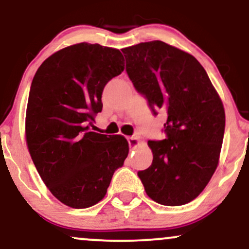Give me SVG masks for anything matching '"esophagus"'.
<instances>
[{"label":"esophagus","mask_w":249,"mask_h":249,"mask_svg":"<svg viewBox=\"0 0 249 249\" xmlns=\"http://www.w3.org/2000/svg\"><path fill=\"white\" fill-rule=\"evenodd\" d=\"M127 141H128V145H130L131 148H136L139 144H141L139 138H137V137H130V138H127Z\"/></svg>","instance_id":"34e87169"}]
</instances>
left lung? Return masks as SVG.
<instances>
[{
    "instance_id": "obj_1",
    "label": "left lung",
    "mask_w": 249,
    "mask_h": 249,
    "mask_svg": "<svg viewBox=\"0 0 249 249\" xmlns=\"http://www.w3.org/2000/svg\"><path fill=\"white\" fill-rule=\"evenodd\" d=\"M122 51L134 88L150 107L167 113V138L147 142L153 160L138 177L158 204H188L204 191L218 167L225 132L221 98L202 65L186 51L161 41Z\"/></svg>"
}]
</instances>
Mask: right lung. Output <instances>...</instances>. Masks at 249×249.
<instances>
[{
	"label": "right lung",
	"instance_id": "right-lung-1",
	"mask_svg": "<svg viewBox=\"0 0 249 249\" xmlns=\"http://www.w3.org/2000/svg\"><path fill=\"white\" fill-rule=\"evenodd\" d=\"M123 71L118 49L83 42L48 57L31 83L25 142L43 182L67 206L79 210L101 201L126 159L124 136L91 131L103 89Z\"/></svg>",
	"mask_w": 249,
	"mask_h": 249
}]
</instances>
